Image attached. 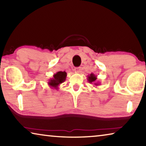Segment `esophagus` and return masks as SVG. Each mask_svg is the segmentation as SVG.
Returning <instances> with one entry per match:
<instances>
[{"label": "esophagus", "mask_w": 146, "mask_h": 146, "mask_svg": "<svg viewBox=\"0 0 146 146\" xmlns=\"http://www.w3.org/2000/svg\"><path fill=\"white\" fill-rule=\"evenodd\" d=\"M80 70H81V68H80V67H78V68H75V72H76V73H79L80 72Z\"/></svg>", "instance_id": "obj_1"}]
</instances>
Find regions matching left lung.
<instances>
[{"mask_svg": "<svg viewBox=\"0 0 146 146\" xmlns=\"http://www.w3.org/2000/svg\"><path fill=\"white\" fill-rule=\"evenodd\" d=\"M87 79H88L89 83L93 84V85H95V86L100 85V83L99 82H96V81H97V76H95V74L91 73L90 75H89L88 76V78Z\"/></svg>", "mask_w": 146, "mask_h": 146, "instance_id": "8db88e82", "label": "left lung"}]
</instances>
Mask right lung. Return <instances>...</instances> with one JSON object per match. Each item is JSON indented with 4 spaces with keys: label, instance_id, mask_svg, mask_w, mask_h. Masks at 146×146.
Segmentation results:
<instances>
[{
    "label": "right lung",
    "instance_id": "obj_1",
    "mask_svg": "<svg viewBox=\"0 0 146 146\" xmlns=\"http://www.w3.org/2000/svg\"><path fill=\"white\" fill-rule=\"evenodd\" d=\"M66 76H67V73L66 71H58L54 74L53 78L49 80V82H48L49 86L51 88L57 90L58 86H60V84L66 80Z\"/></svg>",
    "mask_w": 146,
    "mask_h": 146
}]
</instances>
